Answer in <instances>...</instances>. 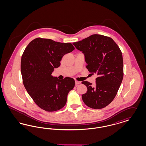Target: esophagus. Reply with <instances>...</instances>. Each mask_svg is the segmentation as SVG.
I'll list each match as a JSON object with an SVG mask.
<instances>
[{
    "instance_id": "esophagus-1",
    "label": "esophagus",
    "mask_w": 146,
    "mask_h": 146,
    "mask_svg": "<svg viewBox=\"0 0 146 146\" xmlns=\"http://www.w3.org/2000/svg\"><path fill=\"white\" fill-rule=\"evenodd\" d=\"M75 83H76V85H79V84H81V82H80L76 81V80L75 81Z\"/></svg>"
}]
</instances>
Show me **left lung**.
<instances>
[{
  "label": "left lung",
  "mask_w": 146,
  "mask_h": 146,
  "mask_svg": "<svg viewBox=\"0 0 146 146\" xmlns=\"http://www.w3.org/2000/svg\"><path fill=\"white\" fill-rule=\"evenodd\" d=\"M73 44L84 54L86 68L97 76L95 85L82 82L87 87L82 95L84 103L91 108H103L115 97L123 80L121 50L111 38L100 35H91Z\"/></svg>",
  "instance_id": "8db88e82"
}]
</instances>
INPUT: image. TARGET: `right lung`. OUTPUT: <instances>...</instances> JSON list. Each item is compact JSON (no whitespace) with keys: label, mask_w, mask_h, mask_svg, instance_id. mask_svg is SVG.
<instances>
[{"label":"right lung","mask_w":146,"mask_h":146,"mask_svg":"<svg viewBox=\"0 0 146 146\" xmlns=\"http://www.w3.org/2000/svg\"><path fill=\"white\" fill-rule=\"evenodd\" d=\"M74 50L71 43L40 38L30 42L25 50L21 62L23 85L35 103L46 111L63 108L74 86L72 78L60 80L51 75L60 66L63 56Z\"/></svg>","instance_id":"obj_1"}]
</instances>
